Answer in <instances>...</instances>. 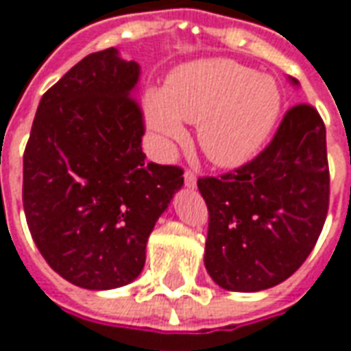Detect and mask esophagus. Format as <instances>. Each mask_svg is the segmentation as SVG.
I'll return each mask as SVG.
<instances>
[{
  "label": "esophagus",
  "instance_id": "esophagus-1",
  "mask_svg": "<svg viewBox=\"0 0 351 351\" xmlns=\"http://www.w3.org/2000/svg\"><path fill=\"white\" fill-rule=\"evenodd\" d=\"M184 184H186V188H195L197 176H195L193 171H186V173H184Z\"/></svg>",
  "mask_w": 351,
  "mask_h": 351
}]
</instances>
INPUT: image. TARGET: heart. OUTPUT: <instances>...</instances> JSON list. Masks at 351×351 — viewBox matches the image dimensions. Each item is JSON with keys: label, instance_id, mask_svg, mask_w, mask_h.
<instances>
[{"label": "heart", "instance_id": "b5f03b06", "mask_svg": "<svg viewBox=\"0 0 351 351\" xmlns=\"http://www.w3.org/2000/svg\"><path fill=\"white\" fill-rule=\"evenodd\" d=\"M282 108L276 80L231 60H203L176 69L163 92L145 99L148 128L163 150L184 143V122L197 123V141L220 167L252 160L274 130Z\"/></svg>", "mask_w": 351, "mask_h": 351}]
</instances>
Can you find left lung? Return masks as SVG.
<instances>
[{
  "instance_id": "1",
  "label": "left lung",
  "mask_w": 351,
  "mask_h": 351,
  "mask_svg": "<svg viewBox=\"0 0 351 351\" xmlns=\"http://www.w3.org/2000/svg\"><path fill=\"white\" fill-rule=\"evenodd\" d=\"M293 86L299 80L289 77ZM208 206L205 267L228 291H263L308 258L329 208L325 125L310 105L286 112L256 160L220 178H199Z\"/></svg>"
}]
</instances>
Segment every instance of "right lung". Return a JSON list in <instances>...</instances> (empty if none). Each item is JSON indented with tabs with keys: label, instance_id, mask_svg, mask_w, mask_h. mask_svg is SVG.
<instances>
[{
	"label": "right lung",
	"instance_id": "1",
	"mask_svg": "<svg viewBox=\"0 0 351 351\" xmlns=\"http://www.w3.org/2000/svg\"><path fill=\"white\" fill-rule=\"evenodd\" d=\"M141 67L118 49L93 52L39 101L24 152L22 201L45 261L84 289L137 278L156 221L184 186L182 169L148 163Z\"/></svg>",
	"mask_w": 351,
	"mask_h": 351
}]
</instances>
